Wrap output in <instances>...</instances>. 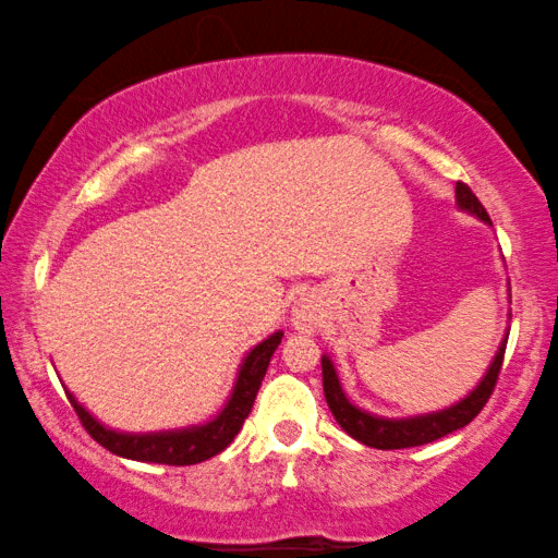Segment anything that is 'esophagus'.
Here are the masks:
<instances>
[{
  "instance_id": "esophagus-1",
  "label": "esophagus",
  "mask_w": 558,
  "mask_h": 558,
  "mask_svg": "<svg viewBox=\"0 0 558 558\" xmlns=\"http://www.w3.org/2000/svg\"><path fill=\"white\" fill-rule=\"evenodd\" d=\"M292 327L294 330H300V332H312L317 327V310H315V304H310V302H300V304H294V310H292Z\"/></svg>"
}]
</instances>
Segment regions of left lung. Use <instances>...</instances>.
I'll use <instances>...</instances> for the list:
<instances>
[{"label":"left lung","mask_w":558,"mask_h":558,"mask_svg":"<svg viewBox=\"0 0 558 558\" xmlns=\"http://www.w3.org/2000/svg\"><path fill=\"white\" fill-rule=\"evenodd\" d=\"M454 201H457V208L462 213H470V216L483 220V223L493 226L490 216H487V210L483 208V203L472 195V190L464 185V182H457ZM508 302H510V281H508ZM508 323H510V312H508ZM508 332H510V325L506 327V335H502L500 345L495 350L493 361L483 373V378L477 380V386L472 388L470 393H464L460 401L452 403V407L426 411V414H414V416H380V414H373V411L355 407V403L348 399V393L342 391L338 368H335L332 357L323 355V386H325L327 407H330L335 422H338L350 437L357 439L365 447L407 449V447L429 445V441H437L441 437H447V434L468 426L472 418L483 411L495 388V380H498L502 355H506V345H508Z\"/></svg>","instance_id":"8db88e82"}]
</instances>
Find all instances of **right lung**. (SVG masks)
<instances>
[{
  "label": "right lung",
  "mask_w": 558,
  "mask_h": 558,
  "mask_svg": "<svg viewBox=\"0 0 558 558\" xmlns=\"http://www.w3.org/2000/svg\"><path fill=\"white\" fill-rule=\"evenodd\" d=\"M284 332L277 330L269 338L258 342L243 355V361L235 371V380L228 396L223 409L216 416L203 424L180 426V429H162V432H119L113 426H106L104 422L90 414L75 396L68 391V401L75 409V414L86 426V432L94 437L98 445L109 449V452L126 457V460L136 462H155V464H197L210 460L218 452L231 445L235 434L241 432L243 422L251 414L254 399L258 393V386L269 368L274 350L279 348Z\"/></svg>",
  "instance_id": "right-lung-1"
}]
</instances>
